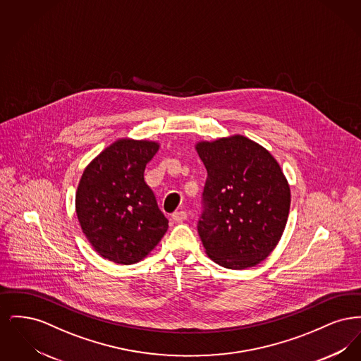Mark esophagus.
Here are the masks:
<instances>
[{"instance_id": "obj_1", "label": "esophagus", "mask_w": 361, "mask_h": 361, "mask_svg": "<svg viewBox=\"0 0 361 361\" xmlns=\"http://www.w3.org/2000/svg\"><path fill=\"white\" fill-rule=\"evenodd\" d=\"M187 218H188V215H187L185 211H176V212H173L172 214V219L173 221H176V222H183V221H185Z\"/></svg>"}]
</instances>
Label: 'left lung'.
<instances>
[{"instance_id":"8db88e82","label":"left lung","mask_w":361,"mask_h":361,"mask_svg":"<svg viewBox=\"0 0 361 361\" xmlns=\"http://www.w3.org/2000/svg\"><path fill=\"white\" fill-rule=\"evenodd\" d=\"M196 150L207 171L197 231L208 257L228 269L257 265L281 238L290 211L277 161L240 135L200 142Z\"/></svg>"}]
</instances>
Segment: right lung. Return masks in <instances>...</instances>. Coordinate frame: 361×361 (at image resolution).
Masks as SVG:
<instances>
[{
    "label": "right lung",
    "mask_w": 361,
    "mask_h": 361,
    "mask_svg": "<svg viewBox=\"0 0 361 361\" xmlns=\"http://www.w3.org/2000/svg\"><path fill=\"white\" fill-rule=\"evenodd\" d=\"M157 150L155 142L121 139L84 171L75 195L77 216L102 257L135 264L165 235L169 221L143 176Z\"/></svg>",
    "instance_id": "obj_1"
}]
</instances>
